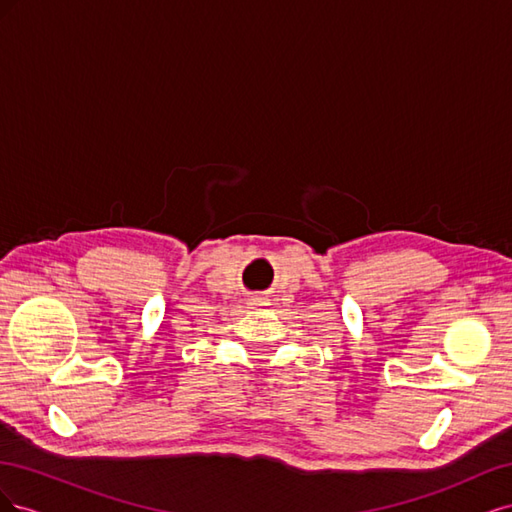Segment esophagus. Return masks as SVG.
<instances>
[{
    "mask_svg": "<svg viewBox=\"0 0 512 512\" xmlns=\"http://www.w3.org/2000/svg\"><path fill=\"white\" fill-rule=\"evenodd\" d=\"M250 305H252V307H260V305H267V301L262 299V297H252V299H250Z\"/></svg>",
    "mask_w": 512,
    "mask_h": 512,
    "instance_id": "obj_1",
    "label": "esophagus"
}]
</instances>
